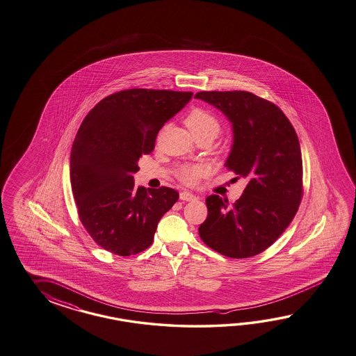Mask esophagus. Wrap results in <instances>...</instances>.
I'll return each mask as SVG.
<instances>
[{"label": "esophagus", "mask_w": 356, "mask_h": 356, "mask_svg": "<svg viewBox=\"0 0 356 356\" xmlns=\"http://www.w3.org/2000/svg\"><path fill=\"white\" fill-rule=\"evenodd\" d=\"M180 200H186V202H191V200H197V197H195L193 193H191V191H185L180 193Z\"/></svg>", "instance_id": "1"}]
</instances>
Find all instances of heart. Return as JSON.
Masks as SVG:
<instances>
[{
    "label": "heart",
    "mask_w": 356,
    "mask_h": 356,
    "mask_svg": "<svg viewBox=\"0 0 356 356\" xmlns=\"http://www.w3.org/2000/svg\"><path fill=\"white\" fill-rule=\"evenodd\" d=\"M186 126L195 139L209 138L215 139L221 130V123L216 115L203 108H194L185 120ZM204 175V167L202 165H184L177 171V176L182 182L193 185Z\"/></svg>",
    "instance_id": "b5f03b06"
}]
</instances>
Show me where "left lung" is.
Instances as JSON below:
<instances>
[{"mask_svg": "<svg viewBox=\"0 0 356 356\" xmlns=\"http://www.w3.org/2000/svg\"><path fill=\"white\" fill-rule=\"evenodd\" d=\"M221 111L233 130L225 167L247 179L242 197L206 198L200 236L233 259L265 251L293 220L302 197V156L293 126L277 105L247 91H202L194 96Z\"/></svg>", "mask_w": 356, "mask_h": 356, "instance_id": "obj_1", "label": "left lung"}]
</instances>
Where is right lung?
Listing matches in <instances>:
<instances>
[{
	"mask_svg": "<svg viewBox=\"0 0 356 356\" xmlns=\"http://www.w3.org/2000/svg\"><path fill=\"white\" fill-rule=\"evenodd\" d=\"M193 92L131 88L106 96L82 122L70 152L79 220L102 248L120 256L147 250L161 217L179 200L162 186H135L140 156L153 152L165 122Z\"/></svg>",
	"mask_w": 356,
	"mask_h": 356,
	"instance_id": "1",
	"label": "right lung"
}]
</instances>
